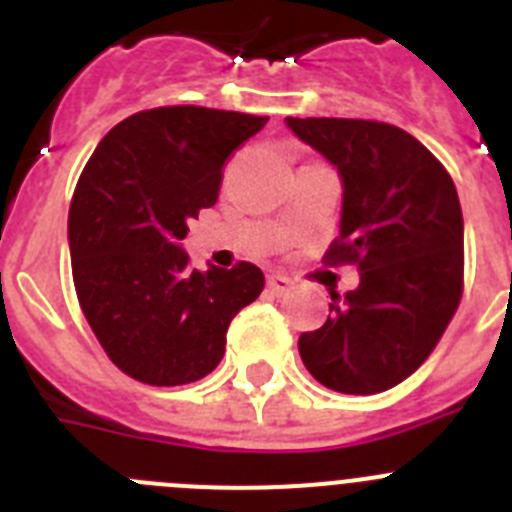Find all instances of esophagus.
I'll return each instance as SVG.
<instances>
[{
    "instance_id": "34e87169",
    "label": "esophagus",
    "mask_w": 512,
    "mask_h": 512,
    "mask_svg": "<svg viewBox=\"0 0 512 512\" xmlns=\"http://www.w3.org/2000/svg\"><path fill=\"white\" fill-rule=\"evenodd\" d=\"M266 284H269L271 295H277V297L287 295L289 289H292V279L282 277V274H271V277L266 279Z\"/></svg>"
}]
</instances>
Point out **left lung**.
Masks as SVG:
<instances>
[{
	"instance_id": "1",
	"label": "left lung",
	"mask_w": 512,
	"mask_h": 512,
	"mask_svg": "<svg viewBox=\"0 0 512 512\" xmlns=\"http://www.w3.org/2000/svg\"><path fill=\"white\" fill-rule=\"evenodd\" d=\"M284 122L341 176V233L325 256L359 269V287L330 295L323 328L302 333L300 356L328 390H390L428 359L461 300L459 194L438 158L395 125L343 117Z\"/></svg>"
}]
</instances>
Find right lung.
Listing matches in <instances>:
<instances>
[{
  "instance_id": "obj_1",
  "label": "right lung",
  "mask_w": 512,
  "mask_h": 512,
  "mask_svg": "<svg viewBox=\"0 0 512 512\" xmlns=\"http://www.w3.org/2000/svg\"><path fill=\"white\" fill-rule=\"evenodd\" d=\"M269 117L156 107L99 140L69 210L76 295L115 366L156 387L220 364L230 320L264 289L259 266L189 269V220L212 207L225 158Z\"/></svg>"
}]
</instances>
